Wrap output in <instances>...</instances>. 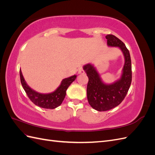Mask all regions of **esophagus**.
I'll use <instances>...</instances> for the list:
<instances>
[{"label": "esophagus", "instance_id": "obj_1", "mask_svg": "<svg viewBox=\"0 0 155 155\" xmlns=\"http://www.w3.org/2000/svg\"><path fill=\"white\" fill-rule=\"evenodd\" d=\"M78 74H85V71H84L82 67L79 68L78 69Z\"/></svg>", "mask_w": 155, "mask_h": 155}]
</instances>
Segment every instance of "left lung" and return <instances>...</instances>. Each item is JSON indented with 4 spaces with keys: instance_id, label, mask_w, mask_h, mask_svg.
Segmentation results:
<instances>
[{
    "instance_id": "1",
    "label": "left lung",
    "mask_w": 155,
    "mask_h": 155,
    "mask_svg": "<svg viewBox=\"0 0 155 155\" xmlns=\"http://www.w3.org/2000/svg\"><path fill=\"white\" fill-rule=\"evenodd\" d=\"M107 45L118 47L124 57L125 63L120 78L112 83L102 80L96 68L91 63L83 66L88 78L87 93L88 104L97 111L110 110L120 105L127 95L132 81L131 60L129 51L122 41L113 35H107Z\"/></svg>"
}]
</instances>
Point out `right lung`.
Segmentation results:
<instances>
[{
	"mask_svg": "<svg viewBox=\"0 0 155 155\" xmlns=\"http://www.w3.org/2000/svg\"><path fill=\"white\" fill-rule=\"evenodd\" d=\"M76 75H74V76L64 78L61 81L60 85L54 92L43 94L34 91L28 85L23 77L21 70H20L21 82L27 96L35 105L41 108H44V109H54L61 104L66 96L67 88L70 85V84L76 79Z\"/></svg>",
	"mask_w": 155,
	"mask_h": 155,
	"instance_id": "obj_1",
	"label": "right lung"
}]
</instances>
